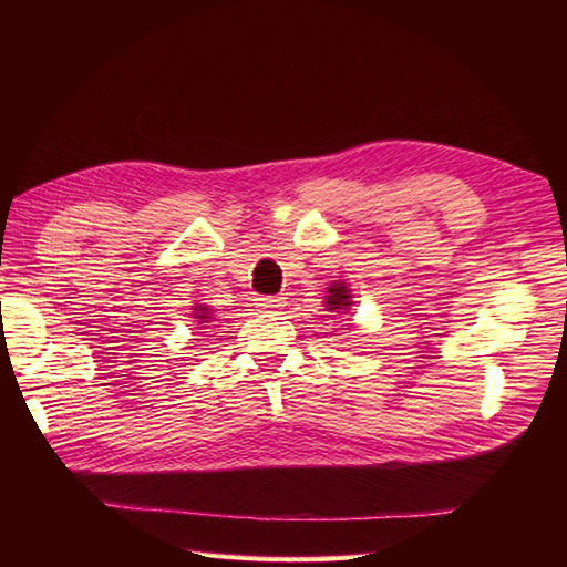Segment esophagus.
Listing matches in <instances>:
<instances>
[{
	"label": "esophagus",
	"mask_w": 567,
	"mask_h": 567,
	"mask_svg": "<svg viewBox=\"0 0 567 567\" xmlns=\"http://www.w3.org/2000/svg\"><path fill=\"white\" fill-rule=\"evenodd\" d=\"M256 302H258V307H260L262 311H277V309L285 307L282 297H258Z\"/></svg>",
	"instance_id": "34e87169"
}]
</instances>
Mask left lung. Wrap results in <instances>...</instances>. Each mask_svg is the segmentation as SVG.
I'll list each match as a JSON object with an SVG mask.
<instances>
[{
    "mask_svg": "<svg viewBox=\"0 0 567 567\" xmlns=\"http://www.w3.org/2000/svg\"><path fill=\"white\" fill-rule=\"evenodd\" d=\"M351 305V295H348L343 282H336L329 287V297H327V307L329 309H348Z\"/></svg>",
    "mask_w": 567,
    "mask_h": 567,
    "instance_id": "1",
    "label": "left lung"
}]
</instances>
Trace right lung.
I'll use <instances>...</instances> for the list:
<instances>
[{"mask_svg": "<svg viewBox=\"0 0 567 567\" xmlns=\"http://www.w3.org/2000/svg\"><path fill=\"white\" fill-rule=\"evenodd\" d=\"M195 319H197L199 323H212L209 309H207V307H199V309H195ZM199 329H207V327H199Z\"/></svg>", "mask_w": 567, "mask_h": 567, "instance_id": "add662e5", "label": "right lung"}]
</instances>
